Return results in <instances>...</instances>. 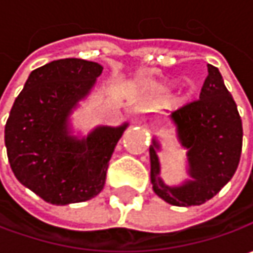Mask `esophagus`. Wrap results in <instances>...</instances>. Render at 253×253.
<instances>
[{"mask_svg": "<svg viewBox=\"0 0 253 253\" xmlns=\"http://www.w3.org/2000/svg\"><path fill=\"white\" fill-rule=\"evenodd\" d=\"M129 117H131L133 121H136V120H138V111H136V110H133V108L129 110Z\"/></svg>", "mask_w": 253, "mask_h": 253, "instance_id": "obj_1", "label": "esophagus"}]
</instances>
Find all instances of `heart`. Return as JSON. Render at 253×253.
<instances>
[{"label": "heart", "mask_w": 253, "mask_h": 253, "mask_svg": "<svg viewBox=\"0 0 253 253\" xmlns=\"http://www.w3.org/2000/svg\"><path fill=\"white\" fill-rule=\"evenodd\" d=\"M163 87H168V85H163Z\"/></svg>", "instance_id": "b5f03b06"}]
</instances>
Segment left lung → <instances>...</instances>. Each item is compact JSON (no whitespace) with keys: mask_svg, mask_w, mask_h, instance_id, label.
<instances>
[{"mask_svg":"<svg viewBox=\"0 0 253 253\" xmlns=\"http://www.w3.org/2000/svg\"><path fill=\"white\" fill-rule=\"evenodd\" d=\"M170 118L177 126L181 145L189 151L193 180L180 187L166 186L159 177V145L153 141L149 148L153 191L171 206L204 204L232 179L242 151V121L217 67L209 64L200 100L180 107Z\"/></svg>","mask_w":253,"mask_h":253,"instance_id":"8db88e82","label":"left lung"}]
</instances>
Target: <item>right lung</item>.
I'll use <instances>...</instances> for the list:
<instances>
[{
	"label": "right lung",
	"mask_w": 253,
	"mask_h": 253,
	"mask_svg": "<svg viewBox=\"0 0 253 253\" xmlns=\"http://www.w3.org/2000/svg\"><path fill=\"white\" fill-rule=\"evenodd\" d=\"M102 66L60 59L35 69L5 124L6 155L15 177L46 203L64 206L97 196L126 124L100 126L85 138L67 133V117L101 74Z\"/></svg>",
	"instance_id": "1"
}]
</instances>
